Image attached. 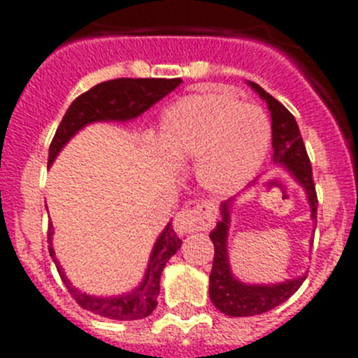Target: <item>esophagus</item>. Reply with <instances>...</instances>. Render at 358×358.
Instances as JSON below:
<instances>
[{
    "label": "esophagus",
    "instance_id": "34e87169",
    "mask_svg": "<svg viewBox=\"0 0 358 358\" xmlns=\"http://www.w3.org/2000/svg\"><path fill=\"white\" fill-rule=\"evenodd\" d=\"M213 224V213L210 206L185 208L173 218V227L179 233H194V231H204Z\"/></svg>",
    "mask_w": 358,
    "mask_h": 358
}]
</instances>
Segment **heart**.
Wrapping results in <instances>:
<instances>
[{
  "label": "heart",
  "mask_w": 358,
  "mask_h": 358,
  "mask_svg": "<svg viewBox=\"0 0 358 358\" xmlns=\"http://www.w3.org/2000/svg\"><path fill=\"white\" fill-rule=\"evenodd\" d=\"M271 129L258 107L229 93H199L177 100L159 123V147L173 164L199 163L206 188L229 194L260 170Z\"/></svg>",
  "instance_id": "b5f03b06"
}]
</instances>
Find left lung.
Wrapping results in <instances>:
<instances>
[{
    "mask_svg": "<svg viewBox=\"0 0 358 358\" xmlns=\"http://www.w3.org/2000/svg\"><path fill=\"white\" fill-rule=\"evenodd\" d=\"M252 90L267 102L271 118H273V148L274 163H280L290 170L299 185L305 188L312 208V218L317 222V194H315L312 164L303 143L301 132L297 127L296 118L285 106H281L276 98L265 93L260 85L249 82ZM222 220L211 231V242L215 245L213 268L210 274V297L213 305L222 314L231 317L260 315L273 310L274 306L287 301L305 281V274L296 280L278 283V285H245L233 278L227 260V224H229V201L222 202Z\"/></svg>",
    "mask_w": 358,
    "mask_h": 358,
    "instance_id": "8db88e82",
    "label": "left lung"
}]
</instances>
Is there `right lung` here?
<instances>
[{
  "instance_id": "obj_1",
  "label": "right lung",
  "mask_w": 358,
  "mask_h": 358,
  "mask_svg": "<svg viewBox=\"0 0 358 358\" xmlns=\"http://www.w3.org/2000/svg\"><path fill=\"white\" fill-rule=\"evenodd\" d=\"M179 84H181V78H115V80L96 84L90 91L82 93L66 110L64 118H62L61 125L57 127L55 136L50 143L48 164L53 163L55 156L68 143L69 138L77 131H80L84 125L93 122H103V120L123 122V120L136 118V116L143 115L148 107L159 102L161 98L166 96L170 91L176 90ZM52 229L53 227L50 226V256L55 262L57 271L61 274L66 289L82 308L102 315V317L116 319V321L143 319L154 312V308L157 306V296H159L161 273H163L166 262L181 248V238L176 235V231L172 229L170 224L161 233L156 245L152 249L150 264H148L143 283L134 292L118 297L87 296L71 287L55 260V252L52 248Z\"/></svg>"
}]
</instances>
